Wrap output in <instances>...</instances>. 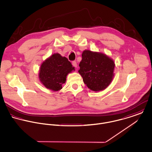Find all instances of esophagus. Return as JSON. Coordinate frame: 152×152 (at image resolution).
<instances>
[{"instance_id": "obj_1", "label": "esophagus", "mask_w": 152, "mask_h": 152, "mask_svg": "<svg viewBox=\"0 0 152 152\" xmlns=\"http://www.w3.org/2000/svg\"><path fill=\"white\" fill-rule=\"evenodd\" d=\"M72 65H73L74 67H75V68L77 67V62H76L75 61H73L72 63Z\"/></svg>"}]
</instances>
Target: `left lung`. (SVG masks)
<instances>
[{
  "mask_svg": "<svg viewBox=\"0 0 152 152\" xmlns=\"http://www.w3.org/2000/svg\"><path fill=\"white\" fill-rule=\"evenodd\" d=\"M79 74L87 87L94 91L106 89L115 75L114 61L106 55L85 50L79 64Z\"/></svg>",
  "mask_w": 152,
  "mask_h": 152,
  "instance_id": "obj_1",
  "label": "left lung"
}]
</instances>
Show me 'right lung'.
<instances>
[{
    "instance_id": "1",
    "label": "right lung",
    "mask_w": 152,
    "mask_h": 152,
    "mask_svg": "<svg viewBox=\"0 0 152 152\" xmlns=\"http://www.w3.org/2000/svg\"><path fill=\"white\" fill-rule=\"evenodd\" d=\"M74 71L75 68L66 58L55 53L42 63L39 78L46 88L58 91L62 88L68 74Z\"/></svg>"
}]
</instances>
